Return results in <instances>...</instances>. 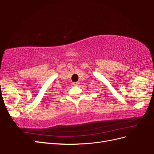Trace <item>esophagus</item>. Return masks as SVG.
I'll return each mask as SVG.
<instances>
[{
	"instance_id": "1",
	"label": "esophagus",
	"mask_w": 154,
	"mask_h": 154,
	"mask_svg": "<svg viewBox=\"0 0 154 154\" xmlns=\"http://www.w3.org/2000/svg\"><path fill=\"white\" fill-rule=\"evenodd\" d=\"M79 83H80L79 82H74L73 84L74 85H78V84H79Z\"/></svg>"
}]
</instances>
